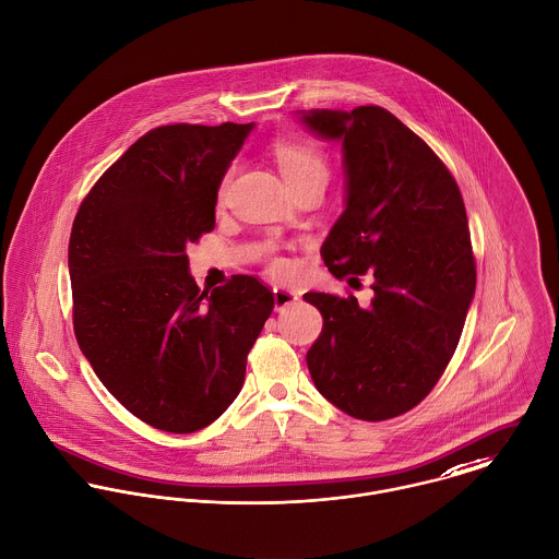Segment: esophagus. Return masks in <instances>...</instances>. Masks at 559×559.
<instances>
[{"mask_svg": "<svg viewBox=\"0 0 559 559\" xmlns=\"http://www.w3.org/2000/svg\"><path fill=\"white\" fill-rule=\"evenodd\" d=\"M273 299H275V310H284V308L293 306L299 297H297V293H293L288 288H275Z\"/></svg>", "mask_w": 559, "mask_h": 559, "instance_id": "34e87169", "label": "esophagus"}]
</instances>
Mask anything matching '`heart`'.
<instances>
[{"label": "heart", "instance_id": "1", "mask_svg": "<svg viewBox=\"0 0 559 559\" xmlns=\"http://www.w3.org/2000/svg\"><path fill=\"white\" fill-rule=\"evenodd\" d=\"M273 154L277 158V165L286 178V182H297L308 176H323L328 178V163L319 147L306 143V141H277L273 147ZM271 269L275 273H286L288 264L284 260H273Z\"/></svg>", "mask_w": 559, "mask_h": 559}]
</instances>
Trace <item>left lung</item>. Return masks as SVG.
I'll return each mask as SVG.
<instances>
[{
  "label": "left lung",
  "mask_w": 559,
  "mask_h": 559,
  "mask_svg": "<svg viewBox=\"0 0 559 559\" xmlns=\"http://www.w3.org/2000/svg\"><path fill=\"white\" fill-rule=\"evenodd\" d=\"M341 143L345 210L321 255L338 280L372 275L371 306L306 293L323 332L306 360L319 392L362 420L418 405L447 369L475 295L466 207L442 160L379 106L297 112Z\"/></svg>",
  "instance_id": "left-lung-1"
}]
</instances>
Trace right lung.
<instances>
[{"label":"right lung","mask_w":559,"mask_h":559,"mask_svg":"<svg viewBox=\"0 0 559 559\" xmlns=\"http://www.w3.org/2000/svg\"><path fill=\"white\" fill-rule=\"evenodd\" d=\"M253 123L163 126L82 201L69 240L73 330L108 392L147 425L192 433L238 396L273 293L231 275L212 293L187 247L214 229L218 187Z\"/></svg>","instance_id":"add662e5"}]
</instances>
